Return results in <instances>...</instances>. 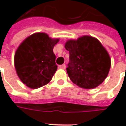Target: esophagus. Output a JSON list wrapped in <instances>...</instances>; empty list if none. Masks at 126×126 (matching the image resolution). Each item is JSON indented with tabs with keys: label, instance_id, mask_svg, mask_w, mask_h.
<instances>
[{
	"label": "esophagus",
	"instance_id": "esophagus-1",
	"mask_svg": "<svg viewBox=\"0 0 126 126\" xmlns=\"http://www.w3.org/2000/svg\"><path fill=\"white\" fill-rule=\"evenodd\" d=\"M59 67H60V69H66V65H65V64H62V65L59 66Z\"/></svg>",
	"mask_w": 126,
	"mask_h": 126
}]
</instances>
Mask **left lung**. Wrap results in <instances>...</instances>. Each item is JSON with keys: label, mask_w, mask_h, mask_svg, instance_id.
Wrapping results in <instances>:
<instances>
[{"label": "left lung", "mask_w": 126, "mask_h": 126, "mask_svg": "<svg viewBox=\"0 0 126 126\" xmlns=\"http://www.w3.org/2000/svg\"><path fill=\"white\" fill-rule=\"evenodd\" d=\"M70 62L66 71L71 80L84 89L99 86L109 74L111 58L98 39L83 36L65 43Z\"/></svg>", "instance_id": "8db88e82"}]
</instances>
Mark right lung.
<instances>
[{"label": "right lung", "instance_id": "obj_1", "mask_svg": "<svg viewBox=\"0 0 126 126\" xmlns=\"http://www.w3.org/2000/svg\"><path fill=\"white\" fill-rule=\"evenodd\" d=\"M60 38H52L46 33L38 32L26 38L17 47L14 62L22 83L32 89L47 85L57 69L53 48Z\"/></svg>", "mask_w": 126, "mask_h": 126}]
</instances>
